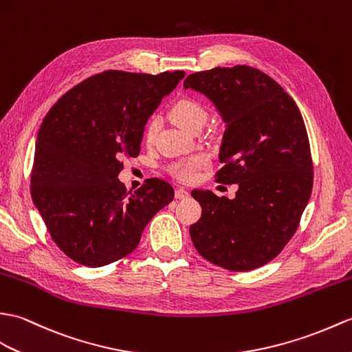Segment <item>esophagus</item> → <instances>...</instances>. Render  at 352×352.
Masks as SVG:
<instances>
[{
    "instance_id": "obj_1",
    "label": "esophagus",
    "mask_w": 352,
    "mask_h": 352,
    "mask_svg": "<svg viewBox=\"0 0 352 352\" xmlns=\"http://www.w3.org/2000/svg\"><path fill=\"white\" fill-rule=\"evenodd\" d=\"M190 196V193L187 192L186 189H177L175 190V198L177 199H187Z\"/></svg>"
}]
</instances>
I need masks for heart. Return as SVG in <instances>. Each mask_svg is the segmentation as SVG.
<instances>
[{"label": "heart", "instance_id": "1", "mask_svg": "<svg viewBox=\"0 0 352 352\" xmlns=\"http://www.w3.org/2000/svg\"><path fill=\"white\" fill-rule=\"evenodd\" d=\"M169 116L173 118L177 126L182 127L186 132H192L196 127L204 126L207 121V109L201 102L195 99H179L177 100L173 108L169 111ZM160 127V122L157 118H153L148 126L145 129V139L146 142H151L157 135V130ZM207 160L204 156H195L189 160L178 163L174 166V174L179 178L184 179V182H189L193 179L196 175V170L206 165Z\"/></svg>", "mask_w": 352, "mask_h": 352}]
</instances>
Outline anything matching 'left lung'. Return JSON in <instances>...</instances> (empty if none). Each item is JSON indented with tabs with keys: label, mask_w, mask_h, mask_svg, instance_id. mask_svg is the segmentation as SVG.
Instances as JSON below:
<instances>
[{
	"label": "left lung",
	"mask_w": 352,
	"mask_h": 352,
	"mask_svg": "<svg viewBox=\"0 0 352 352\" xmlns=\"http://www.w3.org/2000/svg\"><path fill=\"white\" fill-rule=\"evenodd\" d=\"M225 122L216 182L239 184L235 198L193 190L202 214L190 226L210 263L249 272L276 258L297 231L314 184L309 138L292 97L264 72L235 65L189 75Z\"/></svg>",
	"instance_id": "obj_1"
}]
</instances>
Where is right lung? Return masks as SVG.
<instances>
[{
	"label": "right lung",
	"mask_w": 352,
	"mask_h": 352,
	"mask_svg": "<svg viewBox=\"0 0 352 352\" xmlns=\"http://www.w3.org/2000/svg\"><path fill=\"white\" fill-rule=\"evenodd\" d=\"M186 76L108 70L65 93L38 130L31 196L65 255L103 267L133 252L145 225L174 199L159 178L127 193L118 179L122 157L141 151L144 127Z\"/></svg>",
	"instance_id": "1"
}]
</instances>
